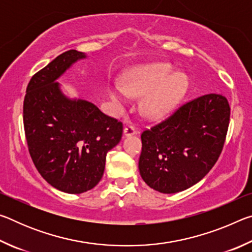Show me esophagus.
<instances>
[{
	"label": "esophagus",
	"mask_w": 252,
	"mask_h": 252,
	"mask_svg": "<svg viewBox=\"0 0 252 252\" xmlns=\"http://www.w3.org/2000/svg\"><path fill=\"white\" fill-rule=\"evenodd\" d=\"M123 133H125L126 136H130L138 133V130H136V127L133 126H126L125 127V130H123Z\"/></svg>",
	"instance_id": "esophagus-1"
}]
</instances>
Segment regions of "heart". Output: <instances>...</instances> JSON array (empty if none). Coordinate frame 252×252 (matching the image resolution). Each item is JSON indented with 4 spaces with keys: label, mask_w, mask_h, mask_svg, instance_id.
Returning a JSON list of instances; mask_svg holds the SVG:
<instances>
[{
    "label": "heart",
    "mask_w": 252,
    "mask_h": 252,
    "mask_svg": "<svg viewBox=\"0 0 252 252\" xmlns=\"http://www.w3.org/2000/svg\"><path fill=\"white\" fill-rule=\"evenodd\" d=\"M171 72L172 67L167 63L136 67L123 78L122 88L110 89V97L114 102L122 103L125 93L134 97L144 95L140 102L143 116L150 119L163 117L179 103L188 88L185 74H171Z\"/></svg>",
    "instance_id": "obj_1"
}]
</instances>
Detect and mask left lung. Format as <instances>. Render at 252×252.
I'll return each instance as SVG.
<instances>
[{"label": "left lung", "mask_w": 252, "mask_h": 252, "mask_svg": "<svg viewBox=\"0 0 252 252\" xmlns=\"http://www.w3.org/2000/svg\"><path fill=\"white\" fill-rule=\"evenodd\" d=\"M229 121L228 100L210 93L144 130L139 159L144 182L162 193L180 192L199 182L219 159Z\"/></svg>", "instance_id": "8db88e82"}]
</instances>
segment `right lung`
I'll return each instance as SVG.
<instances>
[{
	"label": "right lung",
	"instance_id": "obj_1",
	"mask_svg": "<svg viewBox=\"0 0 252 252\" xmlns=\"http://www.w3.org/2000/svg\"><path fill=\"white\" fill-rule=\"evenodd\" d=\"M85 55L60 54L34 74L23 103V125L30 156L51 186L67 193L91 190L104 172L105 157L120 142L122 122L102 113L91 102L70 100L57 79Z\"/></svg>",
	"mask_w": 252,
	"mask_h": 252
}]
</instances>
